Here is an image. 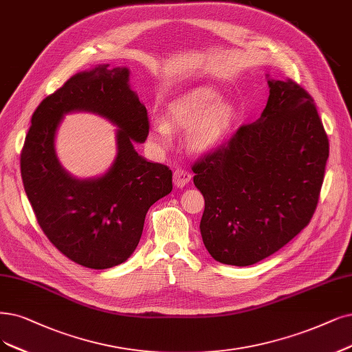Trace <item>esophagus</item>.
<instances>
[{"label": "esophagus", "mask_w": 352, "mask_h": 352, "mask_svg": "<svg viewBox=\"0 0 352 352\" xmlns=\"http://www.w3.org/2000/svg\"><path fill=\"white\" fill-rule=\"evenodd\" d=\"M190 179H191V173L187 171V169L178 168V169H175V171H174V184L178 188L187 186L190 183Z\"/></svg>", "instance_id": "34e87169"}]
</instances>
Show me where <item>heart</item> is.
<instances>
[{
	"mask_svg": "<svg viewBox=\"0 0 352 352\" xmlns=\"http://www.w3.org/2000/svg\"><path fill=\"white\" fill-rule=\"evenodd\" d=\"M165 119H155L151 139L166 146L173 140V129L187 130L188 146L196 152L214 149L222 143L238 120L236 109L222 101L217 89L200 85L175 97L166 107Z\"/></svg>",
	"mask_w": 352,
	"mask_h": 352,
	"instance_id": "1",
	"label": "heart"
}]
</instances>
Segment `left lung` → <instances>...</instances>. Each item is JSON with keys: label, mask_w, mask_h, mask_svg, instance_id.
Wrapping results in <instances>:
<instances>
[{"label": "left lung", "mask_w": 352, "mask_h": 352, "mask_svg": "<svg viewBox=\"0 0 352 352\" xmlns=\"http://www.w3.org/2000/svg\"><path fill=\"white\" fill-rule=\"evenodd\" d=\"M268 87L261 117L192 165L204 197V246L228 265L261 261L309 225L329 156L307 91L293 80H268Z\"/></svg>", "instance_id": "left-lung-1"}]
</instances>
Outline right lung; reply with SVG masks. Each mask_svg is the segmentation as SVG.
<instances>
[{
  "label": "right lung",
  "mask_w": 352,
  "mask_h": 352,
  "mask_svg": "<svg viewBox=\"0 0 352 352\" xmlns=\"http://www.w3.org/2000/svg\"><path fill=\"white\" fill-rule=\"evenodd\" d=\"M80 109L120 127L116 160L98 179L71 177L56 156L63 114ZM148 133V111L130 89L129 69L110 65L75 74L33 113L20 158L23 186L38 226L71 261L94 270L124 263L140 241L149 207L171 192V169L135 151L133 143Z\"/></svg>",
  "instance_id": "obj_1"
}]
</instances>
